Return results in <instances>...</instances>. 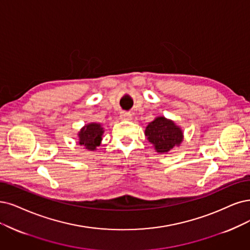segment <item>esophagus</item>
Wrapping results in <instances>:
<instances>
[{
    "mask_svg": "<svg viewBox=\"0 0 250 250\" xmlns=\"http://www.w3.org/2000/svg\"><path fill=\"white\" fill-rule=\"evenodd\" d=\"M120 119L123 120H131L132 119V114L130 112H122L119 115Z\"/></svg>",
    "mask_w": 250,
    "mask_h": 250,
    "instance_id": "esophagus-1",
    "label": "esophagus"
}]
</instances>
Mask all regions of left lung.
<instances>
[{
  "label": "left lung",
  "instance_id": "1",
  "mask_svg": "<svg viewBox=\"0 0 250 250\" xmlns=\"http://www.w3.org/2000/svg\"><path fill=\"white\" fill-rule=\"evenodd\" d=\"M145 136L158 153H167L183 141L182 128L165 116L155 117L145 128Z\"/></svg>",
  "mask_w": 250,
  "mask_h": 250
}]
</instances>
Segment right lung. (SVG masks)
Listing matches in <instances>:
<instances>
[{
	"label": "right lung",
	"mask_w": 250,
	"mask_h": 250,
	"mask_svg": "<svg viewBox=\"0 0 250 250\" xmlns=\"http://www.w3.org/2000/svg\"><path fill=\"white\" fill-rule=\"evenodd\" d=\"M104 135V127L98 123H89L80 128L77 134L78 143L89 151L97 150L101 145Z\"/></svg>",
	"instance_id": "right-lung-1"
}]
</instances>
